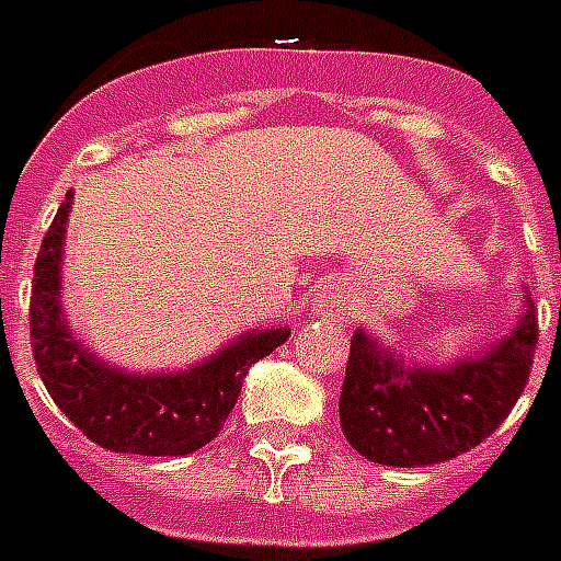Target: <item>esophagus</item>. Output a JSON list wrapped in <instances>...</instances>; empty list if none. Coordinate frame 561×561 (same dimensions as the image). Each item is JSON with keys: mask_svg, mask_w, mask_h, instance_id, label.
I'll use <instances>...</instances> for the list:
<instances>
[{"mask_svg": "<svg viewBox=\"0 0 561 561\" xmlns=\"http://www.w3.org/2000/svg\"><path fill=\"white\" fill-rule=\"evenodd\" d=\"M314 306L323 317H343V311H346V290L337 288V285H329V288H323V294L314 299Z\"/></svg>", "mask_w": 561, "mask_h": 561, "instance_id": "obj_1", "label": "esophagus"}]
</instances>
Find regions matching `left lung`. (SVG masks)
<instances>
[{"instance_id": "1", "label": "left lung", "mask_w": 561, "mask_h": 561, "mask_svg": "<svg viewBox=\"0 0 561 561\" xmlns=\"http://www.w3.org/2000/svg\"><path fill=\"white\" fill-rule=\"evenodd\" d=\"M504 337L431 367L364 329L352 334L341 390L343 436L360 457L396 469L434 466L480 445L510 416L530 378L539 317L530 294Z\"/></svg>"}]
</instances>
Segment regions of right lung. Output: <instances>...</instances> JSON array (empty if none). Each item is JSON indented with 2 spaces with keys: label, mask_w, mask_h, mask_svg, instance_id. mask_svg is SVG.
<instances>
[{
  "label": "right lung",
  "mask_w": 561,
  "mask_h": 561,
  "mask_svg": "<svg viewBox=\"0 0 561 561\" xmlns=\"http://www.w3.org/2000/svg\"><path fill=\"white\" fill-rule=\"evenodd\" d=\"M60 203L34 264L31 346L48 396L101 448L142 457H183L211 443L236 408L247 369L288 341L290 329H253L178 373H130L99 358L64 311L66 224Z\"/></svg>",
  "instance_id": "1"
}]
</instances>
